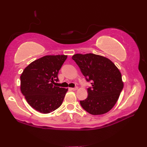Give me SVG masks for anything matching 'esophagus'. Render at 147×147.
I'll list each match as a JSON object with an SVG mask.
<instances>
[{
  "label": "esophagus",
  "instance_id": "esophagus-1",
  "mask_svg": "<svg viewBox=\"0 0 147 147\" xmlns=\"http://www.w3.org/2000/svg\"><path fill=\"white\" fill-rule=\"evenodd\" d=\"M71 90H74V91H76V90H77L78 89V87H76V88H70Z\"/></svg>",
  "mask_w": 147,
  "mask_h": 147
}]
</instances>
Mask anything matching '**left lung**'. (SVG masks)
I'll list each match as a JSON object with an SVG mask.
<instances>
[{
  "instance_id": "obj_1",
  "label": "left lung",
  "mask_w": 147,
  "mask_h": 147,
  "mask_svg": "<svg viewBox=\"0 0 147 147\" xmlns=\"http://www.w3.org/2000/svg\"><path fill=\"white\" fill-rule=\"evenodd\" d=\"M72 59L87 81H92L88 98L80 101L82 108L92 115L107 113L117 102L124 87L120 70L108 58L94 53H77Z\"/></svg>"
}]
</instances>
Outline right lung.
<instances>
[{"mask_svg":"<svg viewBox=\"0 0 147 147\" xmlns=\"http://www.w3.org/2000/svg\"><path fill=\"white\" fill-rule=\"evenodd\" d=\"M67 55H45L31 62L21 76V91L28 104L48 114L61 105L67 88L56 86L58 73Z\"/></svg>","mask_w":147,"mask_h":147,"instance_id":"right-lung-1","label":"right lung"}]
</instances>
